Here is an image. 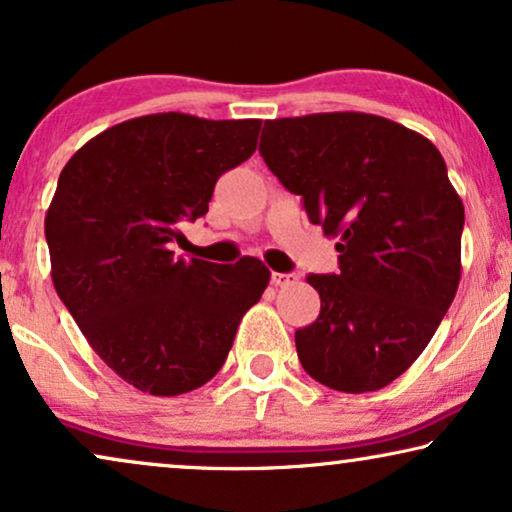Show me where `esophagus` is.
Returning a JSON list of instances; mask_svg holds the SVG:
<instances>
[{"mask_svg":"<svg viewBox=\"0 0 512 512\" xmlns=\"http://www.w3.org/2000/svg\"><path fill=\"white\" fill-rule=\"evenodd\" d=\"M270 279L275 286H291L298 282V275L296 272H272Z\"/></svg>","mask_w":512,"mask_h":512,"instance_id":"esophagus-1","label":"esophagus"}]
</instances>
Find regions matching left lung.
Returning <instances> with one entry per match:
<instances>
[{"mask_svg":"<svg viewBox=\"0 0 512 512\" xmlns=\"http://www.w3.org/2000/svg\"><path fill=\"white\" fill-rule=\"evenodd\" d=\"M258 151L340 240V270L307 277L321 312L296 331L305 373L347 394L387 387L429 345L461 279L464 205L443 156L359 111L265 121Z\"/></svg>","mask_w":512,"mask_h":512,"instance_id":"1","label":"left lung"}]
</instances>
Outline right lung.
Wrapping results in <instances>:
<instances>
[{"mask_svg":"<svg viewBox=\"0 0 512 512\" xmlns=\"http://www.w3.org/2000/svg\"><path fill=\"white\" fill-rule=\"evenodd\" d=\"M261 121L179 111L130 118L83 144L46 212L53 286L97 356L153 396L219 373L270 270L174 256L179 223L205 216L223 172L256 151Z\"/></svg>","mask_w":512,"mask_h":512,"instance_id":"obj_1","label":"right lung"}]
</instances>
